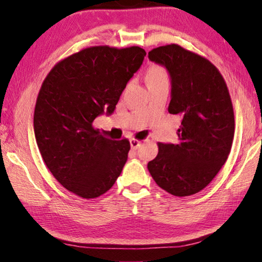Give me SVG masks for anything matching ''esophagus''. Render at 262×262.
Segmentation results:
<instances>
[{
	"label": "esophagus",
	"instance_id": "1",
	"mask_svg": "<svg viewBox=\"0 0 262 262\" xmlns=\"http://www.w3.org/2000/svg\"><path fill=\"white\" fill-rule=\"evenodd\" d=\"M142 142L140 140H136V139H130V147L133 150L137 149L141 145Z\"/></svg>",
	"mask_w": 262,
	"mask_h": 262
}]
</instances>
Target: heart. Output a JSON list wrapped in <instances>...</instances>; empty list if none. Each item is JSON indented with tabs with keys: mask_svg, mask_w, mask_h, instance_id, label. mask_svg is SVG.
<instances>
[{
	"mask_svg": "<svg viewBox=\"0 0 262 262\" xmlns=\"http://www.w3.org/2000/svg\"><path fill=\"white\" fill-rule=\"evenodd\" d=\"M148 84L158 83V82H167L166 70L161 66H152L147 73Z\"/></svg>",
	"mask_w": 262,
	"mask_h": 262,
	"instance_id": "heart-1",
	"label": "heart"
}]
</instances>
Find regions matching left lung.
Returning a JSON list of instances; mask_svg holds the SVG:
<instances>
[{"label":"left lung","mask_w":262,"mask_h":262,"mask_svg":"<svg viewBox=\"0 0 262 262\" xmlns=\"http://www.w3.org/2000/svg\"><path fill=\"white\" fill-rule=\"evenodd\" d=\"M171 77L168 112L183 120L177 144L158 143L148 163L159 187L176 196H188L210 184L228 159L234 135V114L227 83L206 57L177 43L149 52Z\"/></svg>","instance_id":"left-lung-1"}]
</instances>
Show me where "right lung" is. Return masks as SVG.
<instances>
[{
	"label": "right lung",
	"instance_id": "1",
	"mask_svg": "<svg viewBox=\"0 0 262 262\" xmlns=\"http://www.w3.org/2000/svg\"><path fill=\"white\" fill-rule=\"evenodd\" d=\"M147 53L139 46H92L69 55L43 79L33 127L48 170L70 192L95 199L107 192L127 162L130 143L95 129L98 115L112 114L123 89Z\"/></svg>",
	"mask_w": 262,
	"mask_h": 262
}]
</instances>
